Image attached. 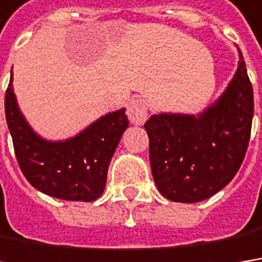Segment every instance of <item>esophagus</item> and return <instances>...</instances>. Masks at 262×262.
Masks as SVG:
<instances>
[{
	"mask_svg": "<svg viewBox=\"0 0 262 262\" xmlns=\"http://www.w3.org/2000/svg\"><path fill=\"white\" fill-rule=\"evenodd\" d=\"M127 117L130 120V123L133 124H142L146 120L148 116V106H146V102L142 98L136 96L129 102L127 105Z\"/></svg>",
	"mask_w": 262,
	"mask_h": 262,
	"instance_id": "obj_1",
	"label": "esophagus"
}]
</instances>
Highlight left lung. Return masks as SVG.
Listing matches in <instances>:
<instances>
[{"instance_id": "left-lung-1", "label": "left lung", "mask_w": 262, "mask_h": 262, "mask_svg": "<svg viewBox=\"0 0 262 262\" xmlns=\"http://www.w3.org/2000/svg\"><path fill=\"white\" fill-rule=\"evenodd\" d=\"M254 90L238 49L233 80L199 116L160 113L149 117V162L154 182L172 202L206 200L234 178L249 145Z\"/></svg>"}]
</instances>
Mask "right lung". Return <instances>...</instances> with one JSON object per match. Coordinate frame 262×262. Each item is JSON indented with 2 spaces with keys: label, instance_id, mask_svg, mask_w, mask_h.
I'll return each instance as SVG.
<instances>
[{
  "label": "right lung",
  "instance_id": "obj_1",
  "mask_svg": "<svg viewBox=\"0 0 262 262\" xmlns=\"http://www.w3.org/2000/svg\"><path fill=\"white\" fill-rule=\"evenodd\" d=\"M11 83L13 71L6 92V118L16 159L29 184L62 200L93 202L100 197L110 162L129 127L126 110L100 117L71 139L47 141L25 120Z\"/></svg>",
  "mask_w": 262,
  "mask_h": 262
}]
</instances>
